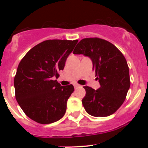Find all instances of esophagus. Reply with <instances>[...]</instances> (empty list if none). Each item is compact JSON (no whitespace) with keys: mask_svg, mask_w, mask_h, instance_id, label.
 <instances>
[{"mask_svg":"<svg viewBox=\"0 0 148 148\" xmlns=\"http://www.w3.org/2000/svg\"><path fill=\"white\" fill-rule=\"evenodd\" d=\"M74 88H75L81 87V86H80V85H79V84H74Z\"/></svg>","mask_w":148,"mask_h":148,"instance_id":"34e87169","label":"esophagus"}]
</instances>
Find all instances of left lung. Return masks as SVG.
<instances>
[{
  "label": "left lung",
  "instance_id": "left-lung-1",
  "mask_svg": "<svg viewBox=\"0 0 148 148\" xmlns=\"http://www.w3.org/2000/svg\"><path fill=\"white\" fill-rule=\"evenodd\" d=\"M74 54H83L92 62L100 88L97 90L84 86L86 96L82 99L88 114L106 117L121 106L130 87V71L123 54L111 42L97 38L81 40Z\"/></svg>",
  "mask_w": 148,
  "mask_h": 148
}]
</instances>
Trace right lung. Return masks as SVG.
<instances>
[{
    "instance_id": "right-lung-1",
    "label": "right lung",
    "mask_w": 148,
    "mask_h": 148,
    "mask_svg": "<svg viewBox=\"0 0 148 148\" xmlns=\"http://www.w3.org/2000/svg\"><path fill=\"white\" fill-rule=\"evenodd\" d=\"M78 40H46L35 46L19 62L14 80L15 97L31 120L50 124L60 120L74 92L72 84L62 86L55 78Z\"/></svg>"
}]
</instances>
